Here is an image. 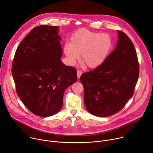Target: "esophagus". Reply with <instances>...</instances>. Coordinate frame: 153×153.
I'll return each mask as SVG.
<instances>
[{"label": "esophagus", "instance_id": "34e87169", "mask_svg": "<svg viewBox=\"0 0 153 153\" xmlns=\"http://www.w3.org/2000/svg\"><path fill=\"white\" fill-rule=\"evenodd\" d=\"M82 71H81V70H77V76L78 78H79L80 77V76L82 75Z\"/></svg>", "mask_w": 153, "mask_h": 153}]
</instances>
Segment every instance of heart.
Returning <instances> with one entry per match:
<instances>
[{
  "label": "heart",
  "instance_id": "heart-1",
  "mask_svg": "<svg viewBox=\"0 0 153 153\" xmlns=\"http://www.w3.org/2000/svg\"><path fill=\"white\" fill-rule=\"evenodd\" d=\"M70 40L71 44H66L63 48L69 65H73L81 55V60L89 68H95L102 64L113 45L109 34L86 29L77 30Z\"/></svg>",
  "mask_w": 153,
  "mask_h": 153
}]
</instances>
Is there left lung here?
I'll list each match as a JSON object with an SVG mask.
<instances>
[{
    "instance_id": "left-lung-1",
    "label": "left lung",
    "mask_w": 153,
    "mask_h": 153,
    "mask_svg": "<svg viewBox=\"0 0 153 153\" xmlns=\"http://www.w3.org/2000/svg\"><path fill=\"white\" fill-rule=\"evenodd\" d=\"M115 49L97 68L80 77L84 88V104L89 113L107 117L120 111L131 98L139 77V63L133 42L117 30Z\"/></svg>"
}]
</instances>
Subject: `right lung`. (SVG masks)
Wrapping results in <instances>:
<instances>
[{
    "label": "right lung",
    "mask_w": 153,
    "mask_h": 153,
    "mask_svg": "<svg viewBox=\"0 0 153 153\" xmlns=\"http://www.w3.org/2000/svg\"><path fill=\"white\" fill-rule=\"evenodd\" d=\"M58 26H38L18 45L12 74L18 96L34 114L48 117L62 109L65 90L77 80L76 69L61 61Z\"/></svg>",
    "instance_id": "right-lung-1"
}]
</instances>
